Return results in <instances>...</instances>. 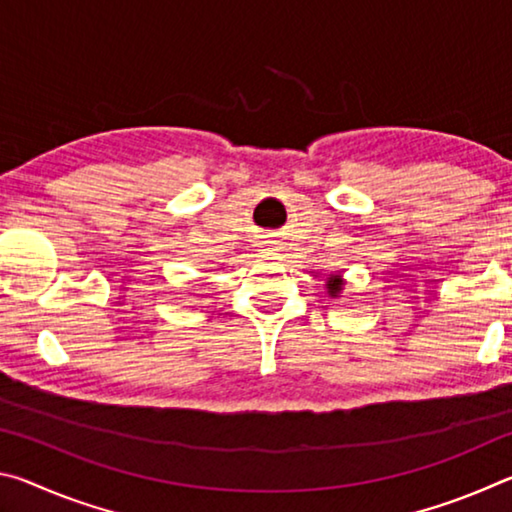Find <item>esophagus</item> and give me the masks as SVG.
Listing matches in <instances>:
<instances>
[{
  "mask_svg": "<svg viewBox=\"0 0 512 512\" xmlns=\"http://www.w3.org/2000/svg\"><path fill=\"white\" fill-rule=\"evenodd\" d=\"M259 248H262V250H277V241L264 237L262 241H259Z\"/></svg>",
  "mask_w": 512,
  "mask_h": 512,
  "instance_id": "34e87169",
  "label": "esophagus"
}]
</instances>
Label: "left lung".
<instances>
[{"label": "left lung", "mask_w": 512, "mask_h": 512, "mask_svg": "<svg viewBox=\"0 0 512 512\" xmlns=\"http://www.w3.org/2000/svg\"><path fill=\"white\" fill-rule=\"evenodd\" d=\"M327 287H329V293H332V296H336V293L341 291V280H339V277H329Z\"/></svg>", "instance_id": "1"}]
</instances>
